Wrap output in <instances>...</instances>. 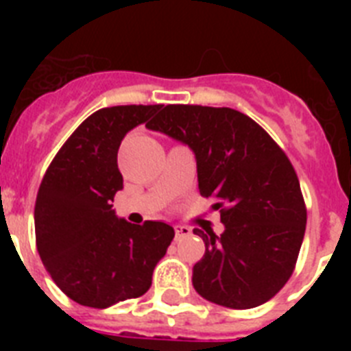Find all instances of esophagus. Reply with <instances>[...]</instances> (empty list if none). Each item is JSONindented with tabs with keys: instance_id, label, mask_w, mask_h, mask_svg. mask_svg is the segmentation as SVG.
I'll return each instance as SVG.
<instances>
[{
	"instance_id": "esophagus-1",
	"label": "esophagus",
	"mask_w": 351,
	"mask_h": 351,
	"mask_svg": "<svg viewBox=\"0 0 351 351\" xmlns=\"http://www.w3.org/2000/svg\"><path fill=\"white\" fill-rule=\"evenodd\" d=\"M173 232H176V241H181V239H186L191 235L190 228H188V226H182V225L173 226Z\"/></svg>"
}]
</instances>
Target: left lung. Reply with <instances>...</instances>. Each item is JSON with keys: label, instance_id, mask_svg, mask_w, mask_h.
<instances>
[{"label": "left lung", "instance_id": "1", "mask_svg": "<svg viewBox=\"0 0 351 351\" xmlns=\"http://www.w3.org/2000/svg\"><path fill=\"white\" fill-rule=\"evenodd\" d=\"M149 130L195 153L198 190L213 198L225 232L195 228L206 253L195 290L209 302L250 309L290 280L306 232L299 178L283 149L246 114L228 107L167 105Z\"/></svg>", "mask_w": 351, "mask_h": 351}]
</instances>
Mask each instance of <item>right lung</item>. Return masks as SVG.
<instances>
[{
  "instance_id": "right-lung-1",
  "label": "right lung",
  "mask_w": 351,
  "mask_h": 351,
  "mask_svg": "<svg viewBox=\"0 0 351 351\" xmlns=\"http://www.w3.org/2000/svg\"><path fill=\"white\" fill-rule=\"evenodd\" d=\"M161 105L96 110L71 133L43 176L35 204L36 250L54 283L77 304L104 309L144 295L167 253L173 228L117 218L114 195L121 141L151 125Z\"/></svg>"
}]
</instances>
